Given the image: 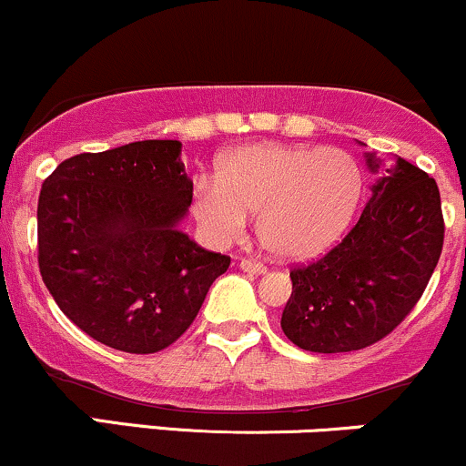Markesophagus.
<instances>
[{
	"mask_svg": "<svg viewBox=\"0 0 466 466\" xmlns=\"http://www.w3.org/2000/svg\"><path fill=\"white\" fill-rule=\"evenodd\" d=\"M238 267H240V269H243V271H248V274H256V276L265 274V271H267V267H265L263 263H258V260H249V258L240 260Z\"/></svg>",
	"mask_w": 466,
	"mask_h": 466,
	"instance_id": "34e87169",
	"label": "esophagus"
}]
</instances>
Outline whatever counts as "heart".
<instances>
[{
    "label": "heart",
    "instance_id": "heart-1",
    "mask_svg": "<svg viewBox=\"0 0 466 466\" xmlns=\"http://www.w3.org/2000/svg\"><path fill=\"white\" fill-rule=\"evenodd\" d=\"M363 190L357 159L341 148L249 144L232 151L215 175H199L190 212L203 238L228 248L258 212L260 237L285 258H311L349 228Z\"/></svg>",
    "mask_w": 466,
    "mask_h": 466
}]
</instances>
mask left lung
<instances>
[{
  "instance_id": "8db88e82",
  "label": "left lung",
  "mask_w": 466,
  "mask_h": 466,
  "mask_svg": "<svg viewBox=\"0 0 466 466\" xmlns=\"http://www.w3.org/2000/svg\"><path fill=\"white\" fill-rule=\"evenodd\" d=\"M366 157L368 168L379 173L374 153ZM442 240L436 181L399 157L374 181L370 201L350 232L322 258L293 267L282 330L311 352H350L377 344L420 300Z\"/></svg>"
}]
</instances>
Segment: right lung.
<instances>
[{
	"instance_id": "obj_1",
	"label": "right lung",
	"mask_w": 466,
	"mask_h": 466,
	"mask_svg": "<svg viewBox=\"0 0 466 466\" xmlns=\"http://www.w3.org/2000/svg\"><path fill=\"white\" fill-rule=\"evenodd\" d=\"M179 155L177 140L80 153L41 186V278L58 309L109 349L148 355L177 341L229 267L179 229L192 190Z\"/></svg>"
}]
</instances>
